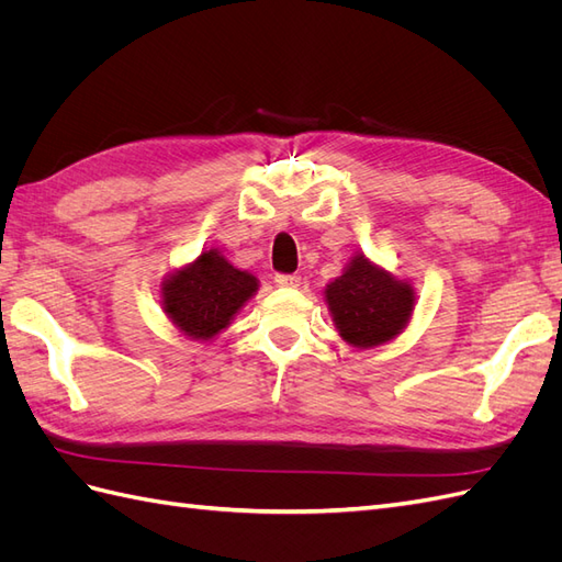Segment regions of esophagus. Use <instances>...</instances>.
Segmentation results:
<instances>
[{"label": "esophagus", "instance_id": "1", "mask_svg": "<svg viewBox=\"0 0 562 562\" xmlns=\"http://www.w3.org/2000/svg\"><path fill=\"white\" fill-rule=\"evenodd\" d=\"M274 283H277L279 288H297V285H300V279L293 277V274H277Z\"/></svg>", "mask_w": 562, "mask_h": 562}]
</instances>
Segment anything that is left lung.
Returning a JSON list of instances; mask_svg holds the SVG:
<instances>
[{
  "instance_id": "8db88e82",
  "label": "left lung",
  "mask_w": 562,
  "mask_h": 562,
  "mask_svg": "<svg viewBox=\"0 0 562 562\" xmlns=\"http://www.w3.org/2000/svg\"><path fill=\"white\" fill-rule=\"evenodd\" d=\"M339 337L353 349H375L396 339L413 318L417 293L411 279L353 252L342 274L323 288Z\"/></svg>"
}]
</instances>
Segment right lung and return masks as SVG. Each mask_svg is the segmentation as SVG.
Listing matches in <instances>:
<instances>
[{
  "label": "right lung",
  "instance_id": "1",
  "mask_svg": "<svg viewBox=\"0 0 562 562\" xmlns=\"http://www.w3.org/2000/svg\"><path fill=\"white\" fill-rule=\"evenodd\" d=\"M258 288V277L234 267L223 250L203 248L192 262L161 279L159 304L180 335L209 345L229 328Z\"/></svg>",
  "mask_w": 562,
  "mask_h": 562
}]
</instances>
